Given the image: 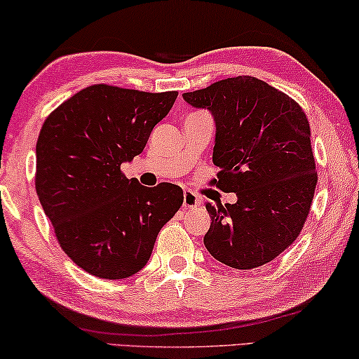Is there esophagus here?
<instances>
[{"label":"esophagus","mask_w":359,"mask_h":359,"mask_svg":"<svg viewBox=\"0 0 359 359\" xmlns=\"http://www.w3.org/2000/svg\"><path fill=\"white\" fill-rule=\"evenodd\" d=\"M198 205H201V198H198V196L196 192L192 191H184L183 192V207L184 208H197Z\"/></svg>","instance_id":"esophagus-1"}]
</instances>
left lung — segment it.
<instances>
[{
  "label": "left lung",
  "mask_w": 359,
  "mask_h": 359,
  "mask_svg": "<svg viewBox=\"0 0 359 359\" xmlns=\"http://www.w3.org/2000/svg\"><path fill=\"white\" fill-rule=\"evenodd\" d=\"M215 117L211 181L237 194L235 203H207L211 226L203 243L216 261L251 270L273 261L301 233L318 181L302 108L252 76L183 93Z\"/></svg>",
  "instance_id": "8db88e82"
}]
</instances>
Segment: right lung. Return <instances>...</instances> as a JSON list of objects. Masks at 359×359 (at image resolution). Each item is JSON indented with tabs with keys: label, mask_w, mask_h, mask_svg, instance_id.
Masks as SVG:
<instances>
[{
	"label": "right lung",
	"mask_w": 359,
	"mask_h": 359,
	"mask_svg": "<svg viewBox=\"0 0 359 359\" xmlns=\"http://www.w3.org/2000/svg\"><path fill=\"white\" fill-rule=\"evenodd\" d=\"M178 92L95 84L52 111L36 143V192L55 237L87 273L122 280L149 261L157 233L183 205L172 183L141 186L121 172L143 152Z\"/></svg>",
	"instance_id": "obj_1"
}]
</instances>
